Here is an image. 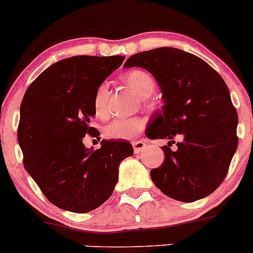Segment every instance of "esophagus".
I'll use <instances>...</instances> for the list:
<instances>
[{
    "label": "esophagus",
    "instance_id": "34e87169",
    "mask_svg": "<svg viewBox=\"0 0 253 253\" xmlns=\"http://www.w3.org/2000/svg\"><path fill=\"white\" fill-rule=\"evenodd\" d=\"M132 146H133L134 153H139V152H142L144 148H146L147 143L144 139H138V141L132 142Z\"/></svg>",
    "mask_w": 253,
    "mask_h": 253
}]
</instances>
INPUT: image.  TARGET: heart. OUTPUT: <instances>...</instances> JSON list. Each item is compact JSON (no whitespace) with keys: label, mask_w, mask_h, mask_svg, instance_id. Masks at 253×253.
Here are the masks:
<instances>
[{"label":"heart","mask_w":253,"mask_h":253,"mask_svg":"<svg viewBox=\"0 0 253 253\" xmlns=\"http://www.w3.org/2000/svg\"><path fill=\"white\" fill-rule=\"evenodd\" d=\"M124 82L141 97L143 102H149V96L156 91V80L144 70H131L124 75ZM109 86L101 83L94 95V111L100 119L107 116ZM146 121L141 117H121L115 119L104 127V134L112 139H131L144 128Z\"/></svg>","instance_id":"heart-1"}]
</instances>
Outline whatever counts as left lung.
<instances>
[{"mask_svg": "<svg viewBox=\"0 0 253 253\" xmlns=\"http://www.w3.org/2000/svg\"><path fill=\"white\" fill-rule=\"evenodd\" d=\"M124 67L146 69L163 94L164 105L146 132L149 139H169L162 147L163 164L151 170L154 185L184 203L211 194L226 176L239 143V117L224 79L199 56L168 46L134 54ZM178 135L182 141L171 151Z\"/></svg>", "mask_w": 253, "mask_h": 253, "instance_id": "1", "label": "left lung"}]
</instances>
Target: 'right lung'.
Instances as JSON below:
<instances>
[{
  "mask_svg": "<svg viewBox=\"0 0 253 253\" xmlns=\"http://www.w3.org/2000/svg\"><path fill=\"white\" fill-rule=\"evenodd\" d=\"M125 56L77 55L46 68L24 94L18 143L26 170L55 207L89 212L104 204L119 180L120 163L133 154L126 141L106 139L96 151L83 143L95 136L94 95Z\"/></svg>",
  "mask_w": 253,
  "mask_h": 253,
  "instance_id": "1",
  "label": "right lung"
}]
</instances>
